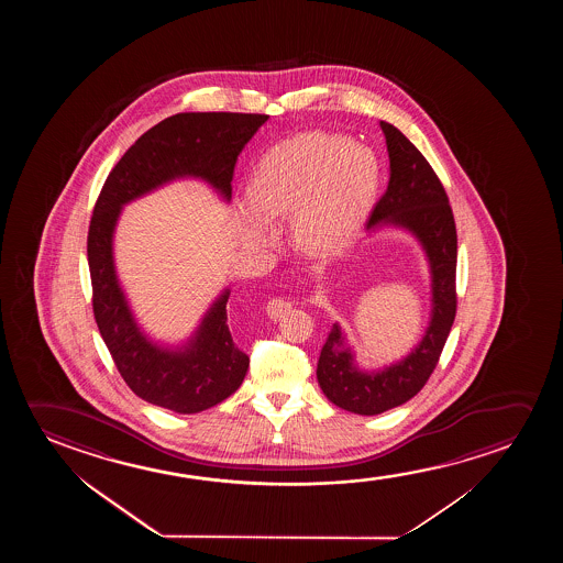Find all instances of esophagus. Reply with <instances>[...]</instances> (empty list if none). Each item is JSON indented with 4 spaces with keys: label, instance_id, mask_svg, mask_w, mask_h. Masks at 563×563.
<instances>
[{
    "label": "esophagus",
    "instance_id": "34e87169",
    "mask_svg": "<svg viewBox=\"0 0 563 563\" xmlns=\"http://www.w3.org/2000/svg\"><path fill=\"white\" fill-rule=\"evenodd\" d=\"M288 309H290V301L286 300V298H271L267 301V316L271 319H275V321H278L280 317H285Z\"/></svg>",
    "mask_w": 563,
    "mask_h": 563
}]
</instances>
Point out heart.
Listing matches in <instances>:
<instances>
[{
  "label": "heart",
  "mask_w": 563,
  "mask_h": 563,
  "mask_svg": "<svg viewBox=\"0 0 563 563\" xmlns=\"http://www.w3.org/2000/svg\"><path fill=\"white\" fill-rule=\"evenodd\" d=\"M380 167L367 147L331 132H303L269 147L255 165L247 201L236 206L242 234L255 246L290 213L294 242L313 254L344 246L369 213Z\"/></svg>",
  "instance_id": "heart-1"
}]
</instances>
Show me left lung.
Masks as SVG:
<instances>
[{"mask_svg": "<svg viewBox=\"0 0 563 563\" xmlns=\"http://www.w3.org/2000/svg\"><path fill=\"white\" fill-rule=\"evenodd\" d=\"M390 159V180L371 211L367 231L380 224L408 229L421 242L432 278L431 323L416 350L377 373L354 365L346 336L332 324L323 344L317 380L324 396L339 408L357 416H377L411 400L431 377L454 324L457 234L446 190L423 154L396 126L380 121Z\"/></svg>", "mask_w": 563, "mask_h": 563, "instance_id": "obj_1", "label": "left lung"}]
</instances>
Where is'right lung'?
<instances>
[{
	"label": "right lung",
	"mask_w": 563,
	"mask_h": 563,
	"mask_svg": "<svg viewBox=\"0 0 563 563\" xmlns=\"http://www.w3.org/2000/svg\"><path fill=\"white\" fill-rule=\"evenodd\" d=\"M267 121L260 113H178L144 132L109 173L88 231L92 308L117 369L142 400L177 413L213 408L239 390L247 357L227 319L229 290L211 306L190 342L169 350L140 332L113 263V231L124 203L183 177L206 180L231 200L242 147Z\"/></svg>",
	"instance_id": "obj_1"
}]
</instances>
